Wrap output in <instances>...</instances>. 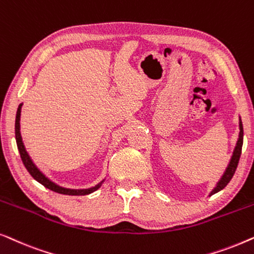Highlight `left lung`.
Masks as SVG:
<instances>
[{"mask_svg": "<svg viewBox=\"0 0 254 254\" xmlns=\"http://www.w3.org/2000/svg\"><path fill=\"white\" fill-rule=\"evenodd\" d=\"M243 136H244V131H243V124H242L241 117H239V134H238L237 143H236V147L234 149V152H232V156L230 158V162H229V164L227 166V169H225V171L223 175H222L220 180L216 183V186H215L213 190L209 193V196L223 190L224 187L228 185L229 182H230L232 177H234L235 171H236V169H237V165L239 162V157H241V154H242Z\"/></svg>", "mask_w": 254, "mask_h": 254, "instance_id": "8db88e82", "label": "left lung"}]
</instances>
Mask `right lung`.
Returning <instances> with one entry per match:
<instances>
[{"label": "right lung", "instance_id": "obj_1", "mask_svg": "<svg viewBox=\"0 0 254 254\" xmlns=\"http://www.w3.org/2000/svg\"><path fill=\"white\" fill-rule=\"evenodd\" d=\"M22 105L23 104H19L18 109H17V113H16V121H15V135H16V142H17V147H18L19 154H20V158H22L23 164L25 165V168L31 176L33 177L34 179L37 180L38 183H40L41 185H44L46 189L53 190V192L60 193V194H65V195H86V194H90L92 192H95L102 186V184L104 183L103 179L102 182L97 185L90 187V189H65V187H62L58 184H55L54 182H52L50 178H47L46 176L44 175L43 172L40 171L39 169L37 168V165L34 164L32 159H31L29 152L26 151L25 145L23 143L22 140V135H20V112H22Z\"/></svg>", "mask_w": 254, "mask_h": 254}]
</instances>
